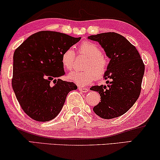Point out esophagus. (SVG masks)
<instances>
[{"mask_svg": "<svg viewBox=\"0 0 160 160\" xmlns=\"http://www.w3.org/2000/svg\"><path fill=\"white\" fill-rule=\"evenodd\" d=\"M78 90L81 91V92H87L89 91L88 88H82V87H78Z\"/></svg>", "mask_w": 160, "mask_h": 160, "instance_id": "1", "label": "esophagus"}]
</instances>
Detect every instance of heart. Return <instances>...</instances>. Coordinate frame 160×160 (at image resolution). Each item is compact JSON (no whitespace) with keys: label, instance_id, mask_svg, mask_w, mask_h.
<instances>
[{"label":"heart","instance_id":"b5f03b06","mask_svg":"<svg viewBox=\"0 0 160 160\" xmlns=\"http://www.w3.org/2000/svg\"><path fill=\"white\" fill-rule=\"evenodd\" d=\"M78 53L88 57L84 71H72L68 75V80L81 86L88 85L95 78L102 79L107 74L109 60L102 54V50L94 42L85 41L78 47ZM75 53L72 48L66 49L62 54L61 62L63 68L70 70L73 67Z\"/></svg>","mask_w":160,"mask_h":160}]
</instances>
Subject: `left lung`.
<instances>
[{
	"mask_svg": "<svg viewBox=\"0 0 160 160\" xmlns=\"http://www.w3.org/2000/svg\"><path fill=\"white\" fill-rule=\"evenodd\" d=\"M110 59L104 76L108 85L93 86L98 92L101 102L93 111L103 119H112L125 114L140 96L145 65L136 48L125 37L115 32L91 35Z\"/></svg>",
	"mask_w": 160,
	"mask_h": 160,
	"instance_id": "8db88e82",
	"label": "left lung"
}]
</instances>
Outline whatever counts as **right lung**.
I'll list each match as a JSON object with an SVG mask.
<instances>
[{
  "label": "right lung",
  "instance_id": "obj_1",
  "mask_svg": "<svg viewBox=\"0 0 160 160\" xmlns=\"http://www.w3.org/2000/svg\"><path fill=\"white\" fill-rule=\"evenodd\" d=\"M81 39L63 33L42 31L31 35L15 50L12 88L24 112L39 122L60 112L73 82L58 77L65 74L62 54Z\"/></svg>",
  "mask_w": 160,
  "mask_h": 160
}]
</instances>
